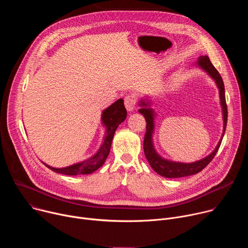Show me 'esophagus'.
I'll use <instances>...</instances> for the list:
<instances>
[{"label":"esophagus","mask_w":248,"mask_h":248,"mask_svg":"<svg viewBox=\"0 0 248 248\" xmlns=\"http://www.w3.org/2000/svg\"><path fill=\"white\" fill-rule=\"evenodd\" d=\"M135 105H136V100H135V96L133 95H126L124 97V106L127 111L132 112L135 109Z\"/></svg>","instance_id":"34e87169"}]
</instances>
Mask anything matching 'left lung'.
<instances>
[{"instance_id":"left-lung-1","label":"left lung","mask_w":248,"mask_h":248,"mask_svg":"<svg viewBox=\"0 0 248 248\" xmlns=\"http://www.w3.org/2000/svg\"><path fill=\"white\" fill-rule=\"evenodd\" d=\"M196 65L203 69L204 72L212 78L218 89H219V95H220V103H221V107H222V113H223V120H224V126H223V133L221 136V139L218 142L216 148L212 151L207 157L193 162V163H181V162H174V161H170L167 160L163 157H161L153 143V133H154V128H155V112L151 108V100L148 99H141L139 101V106L140 109L138 112L143 115L146 121V133L144 136V142H143V149H144V154L149 162L151 168L160 175L164 176V178H169V179H176V178H183V176H188L195 174L199 171H201L215 157L216 153L219 150V147L221 145L222 139L224 137L225 131H226V126H227V122H228V108H227V103H226V97H225V86L224 82L222 79L221 75L219 74L218 70L215 68V66L212 64L210 62V59L208 56H200L197 60Z\"/></svg>"}]
</instances>
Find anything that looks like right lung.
<instances>
[{
	"label": "right lung",
	"instance_id": "1",
	"mask_svg": "<svg viewBox=\"0 0 248 248\" xmlns=\"http://www.w3.org/2000/svg\"><path fill=\"white\" fill-rule=\"evenodd\" d=\"M126 116L127 113L124 107V100L121 98L102 112L101 120L103 125L106 127V132L103 137V143L95 155L87 160L64 168H54L45 163L44 165L58 173L66 175L89 174L94 172L96 170L103 166L106 159H107L111 150L114 134L118 126L126 119Z\"/></svg>",
	"mask_w": 248,
	"mask_h": 248
}]
</instances>
